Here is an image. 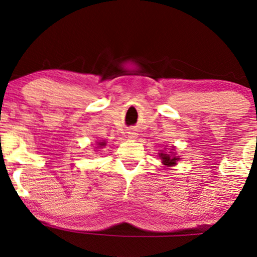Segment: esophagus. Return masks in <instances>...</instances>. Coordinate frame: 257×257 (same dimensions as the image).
<instances>
[{"label":"esophagus","instance_id":"34e87169","mask_svg":"<svg viewBox=\"0 0 257 257\" xmlns=\"http://www.w3.org/2000/svg\"><path fill=\"white\" fill-rule=\"evenodd\" d=\"M137 133H134V132H129L128 133V138H131V139H135L137 138Z\"/></svg>","mask_w":257,"mask_h":257}]
</instances>
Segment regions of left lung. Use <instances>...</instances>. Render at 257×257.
<instances>
[{
	"mask_svg": "<svg viewBox=\"0 0 257 257\" xmlns=\"http://www.w3.org/2000/svg\"><path fill=\"white\" fill-rule=\"evenodd\" d=\"M159 157H161V159H162V163H163L164 166H167V167L175 166L176 162H178L180 159L178 156L174 155L173 152L172 153H170V152L169 153L161 152V153H159Z\"/></svg>",
	"mask_w": 257,
	"mask_h": 257,
	"instance_id": "obj_1",
	"label": "left lung"
}]
</instances>
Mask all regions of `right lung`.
<instances>
[{
	"label": "right lung",
	"mask_w": 257,
	"mask_h": 257,
	"mask_svg": "<svg viewBox=\"0 0 257 257\" xmlns=\"http://www.w3.org/2000/svg\"><path fill=\"white\" fill-rule=\"evenodd\" d=\"M106 145V141H100V143H98V149L100 147V149H101L102 146H105Z\"/></svg>",
	"instance_id": "obj_1"
}]
</instances>
